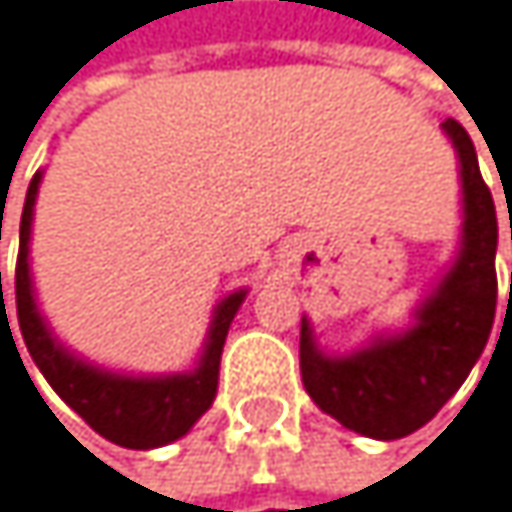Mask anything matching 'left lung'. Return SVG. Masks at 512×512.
Segmentation results:
<instances>
[{"label": "left lung", "instance_id": "8db88e82", "mask_svg": "<svg viewBox=\"0 0 512 512\" xmlns=\"http://www.w3.org/2000/svg\"><path fill=\"white\" fill-rule=\"evenodd\" d=\"M464 191V242L452 270L419 306L416 327L376 340L349 358L315 349L309 321L300 324V376L315 404L349 431L397 440L431 422L483 355L498 306V218L467 130L446 118Z\"/></svg>", "mask_w": 512, "mask_h": 512}]
</instances>
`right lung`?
Returning <instances> with one entry per match:
<instances>
[{
    "instance_id": "right-lung-1",
    "label": "right lung",
    "mask_w": 512,
    "mask_h": 512,
    "mask_svg": "<svg viewBox=\"0 0 512 512\" xmlns=\"http://www.w3.org/2000/svg\"><path fill=\"white\" fill-rule=\"evenodd\" d=\"M39 181L42 175L35 172L26 191L23 215H20V251H17V270H14L17 324H20V337L35 367L45 373L51 388L66 404L105 440L127 446V449H154V446L185 437L215 400L224 340H227L230 321L239 303L245 300V291H236L218 303L203 361L194 373H178V376H163V379H133V376L105 373L78 361L51 337L32 300L26 258H29V224H32L35 194H39Z\"/></svg>"
}]
</instances>
